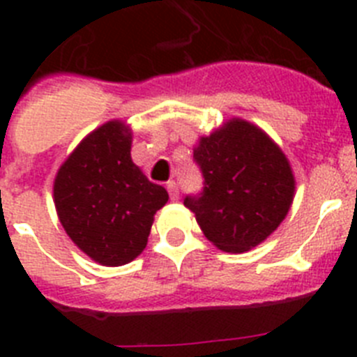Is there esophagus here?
<instances>
[{
    "label": "esophagus",
    "mask_w": 357,
    "mask_h": 357,
    "mask_svg": "<svg viewBox=\"0 0 357 357\" xmlns=\"http://www.w3.org/2000/svg\"><path fill=\"white\" fill-rule=\"evenodd\" d=\"M168 191H169V197H172V200H178V185L175 184L173 181L168 182Z\"/></svg>",
    "instance_id": "34e87169"
}]
</instances>
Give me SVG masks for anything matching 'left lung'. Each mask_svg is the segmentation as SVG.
Wrapping results in <instances>:
<instances>
[{
  "label": "left lung",
  "instance_id": "1",
  "mask_svg": "<svg viewBox=\"0 0 357 357\" xmlns=\"http://www.w3.org/2000/svg\"><path fill=\"white\" fill-rule=\"evenodd\" d=\"M204 175L200 197H185L202 232L223 252L241 254L282 223L295 197V175L279 144L257 125L230 118L195 146Z\"/></svg>",
  "mask_w": 357,
  "mask_h": 357
}]
</instances>
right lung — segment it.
Wrapping results in <instances>:
<instances>
[{
  "instance_id": "1",
  "label": "right lung",
  "mask_w": 357,
  "mask_h": 357,
  "mask_svg": "<svg viewBox=\"0 0 357 357\" xmlns=\"http://www.w3.org/2000/svg\"><path fill=\"white\" fill-rule=\"evenodd\" d=\"M132 130L110 119L85 135L53 181L56 216L71 241L103 266H123L146 248L168 191L130 157Z\"/></svg>"
}]
</instances>
